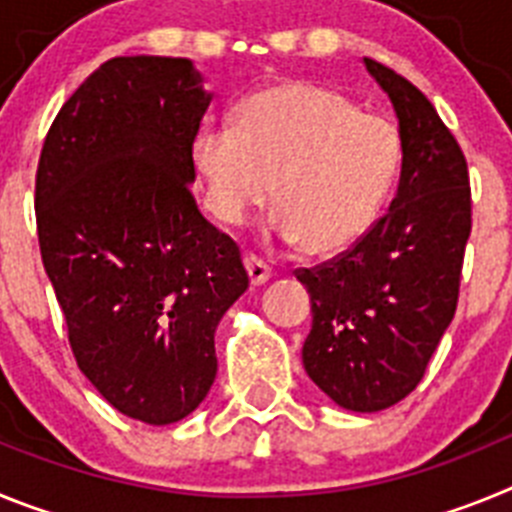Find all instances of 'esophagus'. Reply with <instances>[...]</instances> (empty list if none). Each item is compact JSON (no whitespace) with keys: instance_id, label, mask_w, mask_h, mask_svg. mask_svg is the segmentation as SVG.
I'll return each mask as SVG.
<instances>
[{"instance_id":"obj_1","label":"esophagus","mask_w":512,"mask_h":512,"mask_svg":"<svg viewBox=\"0 0 512 512\" xmlns=\"http://www.w3.org/2000/svg\"><path fill=\"white\" fill-rule=\"evenodd\" d=\"M243 264H246V271H248V277H251L253 287H259V284L269 282L271 269H269V264H266V261L259 259V256L248 253L246 259H243Z\"/></svg>"}]
</instances>
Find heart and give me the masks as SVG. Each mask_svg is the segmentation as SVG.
<instances>
[{"label": "heart", "instance_id": "obj_1", "mask_svg": "<svg viewBox=\"0 0 512 512\" xmlns=\"http://www.w3.org/2000/svg\"><path fill=\"white\" fill-rule=\"evenodd\" d=\"M189 161L215 220L246 223L274 192L279 241L336 253L377 220L400 169V135L346 94L289 79L243 99L235 125L197 130Z\"/></svg>", "mask_w": 512, "mask_h": 512}]
</instances>
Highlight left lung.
Masks as SVG:
<instances>
[{
	"instance_id": "8db88e82",
	"label": "left lung",
	"mask_w": 512,
	"mask_h": 512,
	"mask_svg": "<svg viewBox=\"0 0 512 512\" xmlns=\"http://www.w3.org/2000/svg\"><path fill=\"white\" fill-rule=\"evenodd\" d=\"M364 63L400 120V187L354 246L295 277L312 302L305 372L341 408L377 413L418 387L454 320L472 187L464 151L428 97L390 66Z\"/></svg>"
}]
</instances>
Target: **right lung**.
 Instances as JSON below:
<instances>
[{
    "label": "right lung",
    "instance_id": "right-lung-1",
    "mask_svg": "<svg viewBox=\"0 0 512 512\" xmlns=\"http://www.w3.org/2000/svg\"><path fill=\"white\" fill-rule=\"evenodd\" d=\"M202 81L189 58H110L66 99L35 171L40 256L76 364L148 425L205 400L215 328L248 289L241 248L189 187Z\"/></svg>",
    "mask_w": 512,
    "mask_h": 512
}]
</instances>
